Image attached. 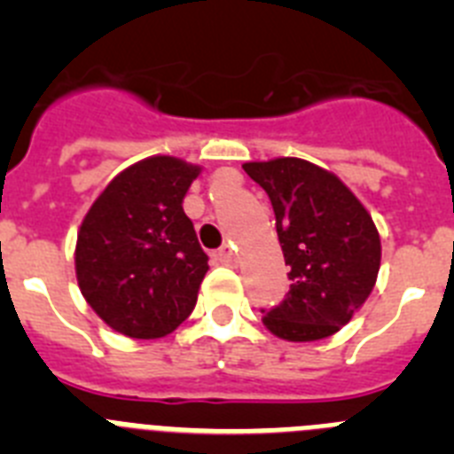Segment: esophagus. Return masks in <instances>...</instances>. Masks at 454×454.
<instances>
[{
  "mask_svg": "<svg viewBox=\"0 0 454 454\" xmlns=\"http://www.w3.org/2000/svg\"><path fill=\"white\" fill-rule=\"evenodd\" d=\"M234 259L236 254L234 250H231V246H223L218 252H215V262L220 263H234Z\"/></svg>",
  "mask_w": 454,
  "mask_h": 454,
  "instance_id": "obj_1",
  "label": "esophagus"
}]
</instances>
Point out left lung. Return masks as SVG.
<instances>
[{"instance_id": "8db88e82", "label": "left lung", "mask_w": 454, "mask_h": 454, "mask_svg": "<svg viewBox=\"0 0 454 454\" xmlns=\"http://www.w3.org/2000/svg\"><path fill=\"white\" fill-rule=\"evenodd\" d=\"M243 170L268 192L291 266L286 300L263 311L266 330L291 343L336 334L377 282L382 243L371 214L334 172L304 159L250 161Z\"/></svg>"}]
</instances>
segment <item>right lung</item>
Returning <instances> with one entry per match:
<instances>
[{
	"label": "right lung",
	"mask_w": 454,
	"mask_h": 454,
	"mask_svg": "<svg viewBox=\"0 0 454 454\" xmlns=\"http://www.w3.org/2000/svg\"><path fill=\"white\" fill-rule=\"evenodd\" d=\"M200 172L177 156H147L118 172L82 220L79 288L118 334L161 339L195 309L208 256L182 204Z\"/></svg>",
	"instance_id": "obj_1"
}]
</instances>
